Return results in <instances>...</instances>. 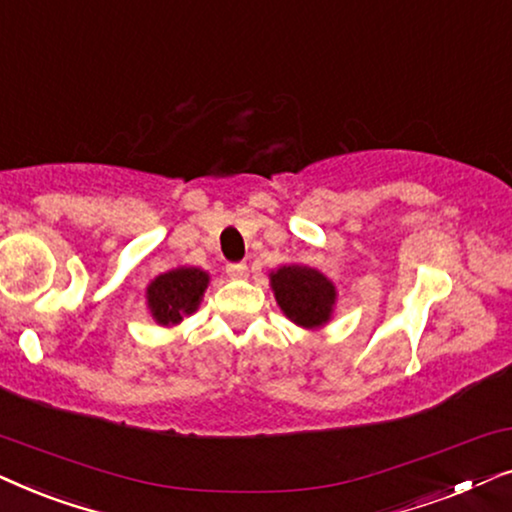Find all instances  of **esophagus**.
Returning a JSON list of instances; mask_svg holds the SVG:
<instances>
[{"mask_svg": "<svg viewBox=\"0 0 512 512\" xmlns=\"http://www.w3.org/2000/svg\"><path fill=\"white\" fill-rule=\"evenodd\" d=\"M226 272H228V277H233V279H244L247 277V265L230 263V265H226Z\"/></svg>", "mask_w": 512, "mask_h": 512, "instance_id": "esophagus-1", "label": "esophagus"}]
</instances>
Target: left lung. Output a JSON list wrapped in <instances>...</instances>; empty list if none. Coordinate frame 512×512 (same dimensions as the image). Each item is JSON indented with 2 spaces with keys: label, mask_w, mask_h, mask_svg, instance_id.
I'll list each match as a JSON object with an SVG mask.
<instances>
[{
  "label": "left lung",
  "mask_w": 512,
  "mask_h": 512,
  "mask_svg": "<svg viewBox=\"0 0 512 512\" xmlns=\"http://www.w3.org/2000/svg\"><path fill=\"white\" fill-rule=\"evenodd\" d=\"M270 286L277 305L293 324L319 328L331 319L335 307V286L319 270L307 265H282L270 272Z\"/></svg>",
  "instance_id": "8db88e82"
}]
</instances>
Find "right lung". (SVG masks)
Here are the masks:
<instances>
[{
  "label": "right lung",
  "mask_w": 512,
  "mask_h": 512,
  "mask_svg": "<svg viewBox=\"0 0 512 512\" xmlns=\"http://www.w3.org/2000/svg\"><path fill=\"white\" fill-rule=\"evenodd\" d=\"M209 284V275L200 268H174L163 272L146 286V305L160 326H174L198 310Z\"/></svg>",
  "instance_id": "right-lung-1"
}]
</instances>
